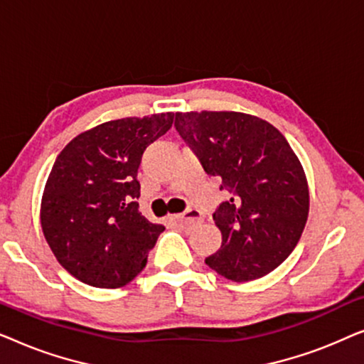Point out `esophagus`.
I'll list each match as a JSON object with an SVG mask.
<instances>
[{"label":"esophagus","instance_id":"34e87169","mask_svg":"<svg viewBox=\"0 0 364 364\" xmlns=\"http://www.w3.org/2000/svg\"><path fill=\"white\" fill-rule=\"evenodd\" d=\"M172 220L178 223V225H186V227H191V225H196V223L202 222V215L200 212L196 210V208H191V210L181 213V215H176L172 217Z\"/></svg>","mask_w":364,"mask_h":364}]
</instances>
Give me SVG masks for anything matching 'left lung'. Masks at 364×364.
<instances>
[{
	"instance_id": "1",
	"label": "left lung",
	"mask_w": 364,
	"mask_h": 364,
	"mask_svg": "<svg viewBox=\"0 0 364 364\" xmlns=\"http://www.w3.org/2000/svg\"><path fill=\"white\" fill-rule=\"evenodd\" d=\"M173 126L203 171L230 193L213 212L222 247L207 265L233 282L275 270L296 247L310 208L290 144L272 124L243 112H176Z\"/></svg>"
}]
</instances>
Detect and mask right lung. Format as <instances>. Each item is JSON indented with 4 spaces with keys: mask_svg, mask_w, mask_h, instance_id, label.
I'll list each match as a JSON object with an SVG mask.
<instances>
[{
    "mask_svg": "<svg viewBox=\"0 0 364 364\" xmlns=\"http://www.w3.org/2000/svg\"><path fill=\"white\" fill-rule=\"evenodd\" d=\"M173 112L126 117L79 134L59 154L41 200V227L58 262L79 282L119 288L144 270L166 230L139 212L137 171Z\"/></svg>",
    "mask_w": 364,
    "mask_h": 364,
    "instance_id": "add662e5",
    "label": "right lung"
}]
</instances>
